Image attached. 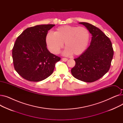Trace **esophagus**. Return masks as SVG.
Segmentation results:
<instances>
[{
    "label": "esophagus",
    "instance_id": "1",
    "mask_svg": "<svg viewBox=\"0 0 123 123\" xmlns=\"http://www.w3.org/2000/svg\"><path fill=\"white\" fill-rule=\"evenodd\" d=\"M62 60L64 62H66L68 60V59H67V58H62Z\"/></svg>",
    "mask_w": 123,
    "mask_h": 123
}]
</instances>
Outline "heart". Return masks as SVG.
I'll list each match as a JSON object with an SVG mask.
<instances>
[{
	"label": "heart",
	"instance_id": "1",
	"mask_svg": "<svg viewBox=\"0 0 123 123\" xmlns=\"http://www.w3.org/2000/svg\"><path fill=\"white\" fill-rule=\"evenodd\" d=\"M90 39L88 30L83 27L64 25L58 27L54 33L48 32L45 42L50 52L58 54L65 44L64 55L79 56L87 48Z\"/></svg>",
	"mask_w": 123,
	"mask_h": 123
}]
</instances>
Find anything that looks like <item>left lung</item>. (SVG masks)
<instances>
[{"label":"left lung","instance_id":"obj_1","mask_svg":"<svg viewBox=\"0 0 123 123\" xmlns=\"http://www.w3.org/2000/svg\"><path fill=\"white\" fill-rule=\"evenodd\" d=\"M92 34L90 45L82 54L74 59L71 73L75 78L93 82L106 74L111 66L114 51L110 39L98 28L87 22H79Z\"/></svg>","mask_w":123,"mask_h":123}]
</instances>
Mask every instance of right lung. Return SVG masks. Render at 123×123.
Listing matches in <instances>:
<instances>
[{"instance_id":"obj_1","label":"right lung","mask_w":123,"mask_h":123,"mask_svg":"<svg viewBox=\"0 0 123 123\" xmlns=\"http://www.w3.org/2000/svg\"><path fill=\"white\" fill-rule=\"evenodd\" d=\"M55 24H42L26 29L15 41L12 49L14 69L22 78L39 82L50 76L61 58L47 48L45 37Z\"/></svg>"}]
</instances>
